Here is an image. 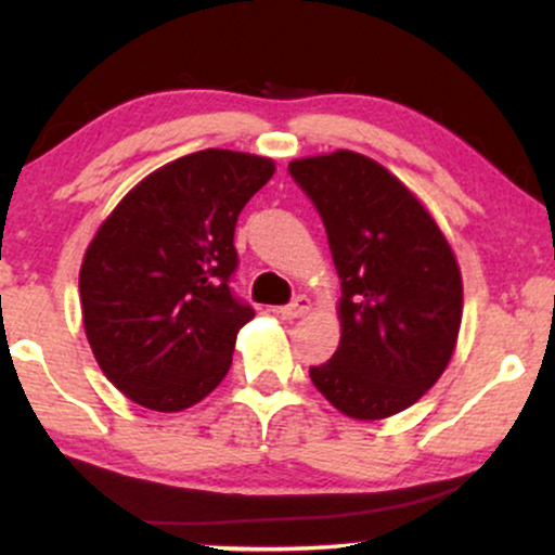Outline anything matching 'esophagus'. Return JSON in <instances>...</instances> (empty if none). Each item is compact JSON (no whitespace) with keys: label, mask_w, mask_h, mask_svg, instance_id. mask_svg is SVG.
<instances>
[{"label":"esophagus","mask_w":555,"mask_h":555,"mask_svg":"<svg viewBox=\"0 0 555 555\" xmlns=\"http://www.w3.org/2000/svg\"><path fill=\"white\" fill-rule=\"evenodd\" d=\"M313 308V302H310L308 297H295L289 305H282V308H276V315L282 318V321H295V318H302L308 310Z\"/></svg>","instance_id":"1"}]
</instances>
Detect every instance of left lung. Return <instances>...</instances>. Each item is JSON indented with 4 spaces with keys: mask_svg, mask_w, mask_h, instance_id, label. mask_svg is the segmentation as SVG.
Masks as SVG:
<instances>
[{
    "mask_svg": "<svg viewBox=\"0 0 555 555\" xmlns=\"http://www.w3.org/2000/svg\"><path fill=\"white\" fill-rule=\"evenodd\" d=\"M289 175L315 203L341 279L339 349L310 378L347 417L397 415L456 349L464 295L454 250L420 197L373 158H295Z\"/></svg>",
    "mask_w": 555,
    "mask_h": 555,
    "instance_id": "obj_1",
    "label": "left lung"
}]
</instances>
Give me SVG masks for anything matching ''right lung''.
Here are the masks:
<instances>
[{"mask_svg": "<svg viewBox=\"0 0 555 555\" xmlns=\"http://www.w3.org/2000/svg\"><path fill=\"white\" fill-rule=\"evenodd\" d=\"M266 156L206 149L151 171L93 234L80 266L82 328L127 399L182 412L232 365L253 308L229 289L234 227L271 180Z\"/></svg>", "mask_w": 555, "mask_h": 555, "instance_id": "add662e5", "label": "right lung"}]
</instances>
